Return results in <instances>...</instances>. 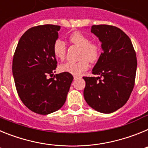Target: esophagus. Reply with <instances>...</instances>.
I'll use <instances>...</instances> for the list:
<instances>
[{
	"mask_svg": "<svg viewBox=\"0 0 148 148\" xmlns=\"http://www.w3.org/2000/svg\"><path fill=\"white\" fill-rule=\"evenodd\" d=\"M78 78V76H77V75H74V80L77 79Z\"/></svg>",
	"mask_w": 148,
	"mask_h": 148,
	"instance_id": "obj_1",
	"label": "esophagus"
}]
</instances>
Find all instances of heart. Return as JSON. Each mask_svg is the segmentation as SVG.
<instances>
[{"label":"heart","instance_id":"b5f03b06","mask_svg":"<svg viewBox=\"0 0 148 148\" xmlns=\"http://www.w3.org/2000/svg\"><path fill=\"white\" fill-rule=\"evenodd\" d=\"M70 40L73 44L82 47L78 61H69L60 66V70L64 73H68L73 75H80L81 73L88 69L90 66L89 60L91 62H95L101 55V47L96 42H91L90 38L82 32H75L70 36ZM53 53L58 59L63 60L66 53V46L61 39H57L53 47Z\"/></svg>","mask_w":148,"mask_h":148}]
</instances>
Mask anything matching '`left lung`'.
Masks as SVG:
<instances>
[{
	"mask_svg": "<svg viewBox=\"0 0 148 148\" xmlns=\"http://www.w3.org/2000/svg\"><path fill=\"white\" fill-rule=\"evenodd\" d=\"M91 32L103 52L92 69L98 77H83L84 99L98 112L111 113L125 105L135 84L136 55L130 38L114 26L93 25Z\"/></svg>",
	"mask_w": 148,
	"mask_h": 148,
	"instance_id": "1",
	"label": "left lung"
}]
</instances>
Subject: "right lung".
<instances>
[{"instance_id":"right-lung-1","label":"right lung","mask_w":148,"mask_h":148,"mask_svg":"<svg viewBox=\"0 0 148 148\" xmlns=\"http://www.w3.org/2000/svg\"><path fill=\"white\" fill-rule=\"evenodd\" d=\"M60 28L46 24L29 29L18 41L13 56L12 74L18 95L27 108L38 114L59 110L73 80L68 73L51 77L57 66L53 47Z\"/></svg>"}]
</instances>
